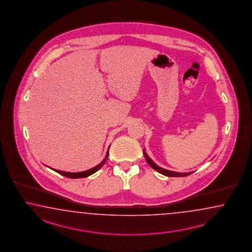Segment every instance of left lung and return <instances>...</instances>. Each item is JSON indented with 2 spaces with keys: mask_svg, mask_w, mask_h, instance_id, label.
Wrapping results in <instances>:
<instances>
[{
  "mask_svg": "<svg viewBox=\"0 0 252 252\" xmlns=\"http://www.w3.org/2000/svg\"><path fill=\"white\" fill-rule=\"evenodd\" d=\"M143 152H144V157L147 160L149 166H151L152 168H154L155 170H157L158 172H159L160 174L166 176V177H187V176H189L190 174H192L193 172H188V173H178V172L170 171V170H166L165 168H162L160 166H158L153 160L151 159L148 156V154L146 153L145 149H143Z\"/></svg>",
  "mask_w": 252,
  "mask_h": 252,
  "instance_id": "8db88e82",
  "label": "left lung"
}]
</instances>
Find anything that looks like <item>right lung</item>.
<instances>
[{
  "label": "right lung",
  "instance_id": "right-lung-1",
  "mask_svg": "<svg viewBox=\"0 0 252 252\" xmlns=\"http://www.w3.org/2000/svg\"><path fill=\"white\" fill-rule=\"evenodd\" d=\"M108 150H109V148H108ZM108 150H107V152H106V155H105V158H104V160L97 165L96 166H94V167H93L91 169H88V170H86V171L83 172H76V173H71V172H65V171H61V170H56V169H53V170H55V171L57 172V173H59L60 175H63V176H64V177H67V178H86V177H89L90 175H92L94 173H95L96 171H98L99 169L103 166L104 163H105V161L107 159V158H108Z\"/></svg>",
  "mask_w": 252,
  "mask_h": 252
}]
</instances>
